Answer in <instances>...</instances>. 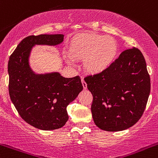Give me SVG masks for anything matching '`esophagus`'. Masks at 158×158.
Wrapping results in <instances>:
<instances>
[{
    "label": "esophagus",
    "instance_id": "esophagus-1",
    "mask_svg": "<svg viewBox=\"0 0 158 158\" xmlns=\"http://www.w3.org/2000/svg\"><path fill=\"white\" fill-rule=\"evenodd\" d=\"M82 83L83 85V88H84V89H86V88H87V83L85 82V81L83 79H82Z\"/></svg>",
    "mask_w": 158,
    "mask_h": 158
}]
</instances>
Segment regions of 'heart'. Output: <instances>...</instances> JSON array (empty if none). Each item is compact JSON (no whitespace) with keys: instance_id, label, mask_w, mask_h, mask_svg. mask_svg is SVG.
<instances>
[{"instance_id":"heart-1","label":"heart","mask_w":158,"mask_h":158,"mask_svg":"<svg viewBox=\"0 0 158 158\" xmlns=\"http://www.w3.org/2000/svg\"><path fill=\"white\" fill-rule=\"evenodd\" d=\"M118 46L112 37L96 34H81L70 41L71 58L84 59L85 69L91 73L104 70L115 59ZM68 60L72 61L70 58Z\"/></svg>"}]
</instances>
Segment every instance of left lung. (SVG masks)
Instances as JSON below:
<instances>
[{"label": "left lung", "mask_w": 158, "mask_h": 158, "mask_svg": "<svg viewBox=\"0 0 158 158\" xmlns=\"http://www.w3.org/2000/svg\"><path fill=\"white\" fill-rule=\"evenodd\" d=\"M93 96L95 124L106 131L132 127L143 115L151 90L150 76L137 48L126 49L101 73L85 78Z\"/></svg>", "instance_id": "obj_1"}]
</instances>
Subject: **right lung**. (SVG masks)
<instances>
[{
  "label": "right lung",
  "mask_w": 158,
  "mask_h": 158,
  "mask_svg": "<svg viewBox=\"0 0 158 158\" xmlns=\"http://www.w3.org/2000/svg\"><path fill=\"white\" fill-rule=\"evenodd\" d=\"M63 34L29 36L21 41L8 62L9 94L19 115L27 124L44 131L58 129L69 117L67 106L83 86L79 76L64 78L58 73L36 75L28 65L34 45L59 44Z\"/></svg>",
  "instance_id": "obj_1"
}]
</instances>
